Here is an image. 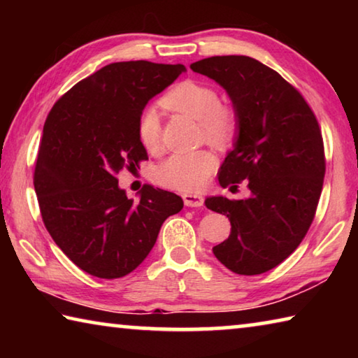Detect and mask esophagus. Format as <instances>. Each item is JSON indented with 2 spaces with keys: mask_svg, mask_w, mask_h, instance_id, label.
Here are the masks:
<instances>
[{
  "mask_svg": "<svg viewBox=\"0 0 358 358\" xmlns=\"http://www.w3.org/2000/svg\"><path fill=\"white\" fill-rule=\"evenodd\" d=\"M183 202L186 207H202L203 205V197L201 194H192V192H185L183 194Z\"/></svg>",
  "mask_w": 358,
  "mask_h": 358,
  "instance_id": "obj_1",
  "label": "esophagus"
}]
</instances>
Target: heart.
<instances>
[{
    "label": "heart",
    "instance_id": "obj_1",
    "mask_svg": "<svg viewBox=\"0 0 358 358\" xmlns=\"http://www.w3.org/2000/svg\"><path fill=\"white\" fill-rule=\"evenodd\" d=\"M162 104L172 110L201 121L208 142L221 145L234 136L237 117L234 110L221 104L220 94L208 83L185 80L162 98ZM138 141L147 150H156L161 142V120L155 107L143 108L137 120ZM216 166V157L208 150L173 153L155 169L157 183L178 191H197L207 183Z\"/></svg>",
    "mask_w": 358,
    "mask_h": 358
}]
</instances>
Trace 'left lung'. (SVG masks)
Masks as SVG:
<instances>
[{
	"label": "left lung",
	"instance_id": "1",
	"mask_svg": "<svg viewBox=\"0 0 358 358\" xmlns=\"http://www.w3.org/2000/svg\"><path fill=\"white\" fill-rule=\"evenodd\" d=\"M226 90L237 117V136L220 171V185L250 196L205 199L230 221L227 240L213 248L238 275L265 273L292 254L314 220L325 173L317 120L292 85L245 55L211 57L191 64Z\"/></svg>",
	"mask_w": 358,
	"mask_h": 358
}]
</instances>
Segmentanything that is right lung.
I'll list each match as a JSON object with an SVG mask.
<instances>
[{
	"mask_svg": "<svg viewBox=\"0 0 358 358\" xmlns=\"http://www.w3.org/2000/svg\"><path fill=\"white\" fill-rule=\"evenodd\" d=\"M183 64L110 63L74 85L45 120L34 191L48 234L78 268L115 280L141 265L162 222L183 208L177 194L145 185L138 202L117 173L148 159L137 120Z\"/></svg>",
	"mask_w": 358,
	"mask_h": 358,
	"instance_id": "add662e5",
	"label": "right lung"
}]
</instances>
